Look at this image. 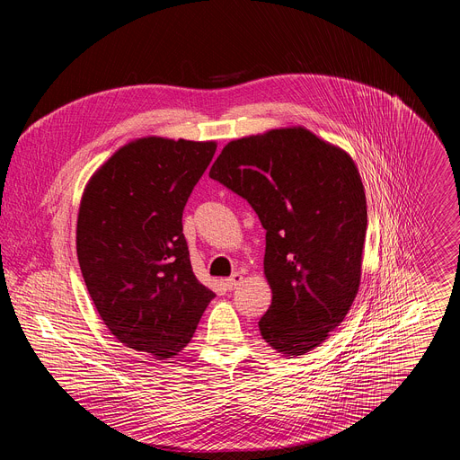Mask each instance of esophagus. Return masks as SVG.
I'll list each match as a JSON object with an SVG mask.
<instances>
[{
  "mask_svg": "<svg viewBox=\"0 0 460 460\" xmlns=\"http://www.w3.org/2000/svg\"><path fill=\"white\" fill-rule=\"evenodd\" d=\"M242 280H243V277H242L240 273H233V275L226 280V286H227L229 289H234L236 286H240V284H242Z\"/></svg>",
  "mask_w": 460,
  "mask_h": 460,
  "instance_id": "obj_1",
  "label": "esophagus"
}]
</instances>
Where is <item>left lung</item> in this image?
Wrapping results in <instances>:
<instances>
[{
  "label": "left lung",
  "instance_id": "obj_1",
  "mask_svg": "<svg viewBox=\"0 0 460 460\" xmlns=\"http://www.w3.org/2000/svg\"><path fill=\"white\" fill-rule=\"evenodd\" d=\"M209 176L249 202L266 229L273 302L258 327L282 355L320 346L348 314L367 229L355 162L304 127L229 142Z\"/></svg>",
  "mask_w": 460,
  "mask_h": 460
}]
</instances>
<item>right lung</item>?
<instances>
[{
	"label": "right lung",
	"mask_w": 460,
	"mask_h": 460,
	"mask_svg": "<svg viewBox=\"0 0 460 460\" xmlns=\"http://www.w3.org/2000/svg\"><path fill=\"white\" fill-rule=\"evenodd\" d=\"M215 142L140 138L91 178L76 251L89 295L127 348L171 358L189 344L215 293L196 280L181 215Z\"/></svg>",
	"instance_id": "right-lung-1"
}]
</instances>
